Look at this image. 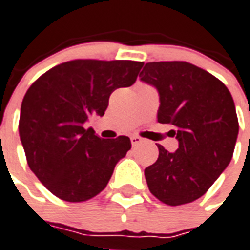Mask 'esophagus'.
<instances>
[{
  "instance_id": "esophagus-1",
  "label": "esophagus",
  "mask_w": 250,
  "mask_h": 250,
  "mask_svg": "<svg viewBox=\"0 0 250 250\" xmlns=\"http://www.w3.org/2000/svg\"><path fill=\"white\" fill-rule=\"evenodd\" d=\"M144 141V139L140 136H137V135H133V136H131V143H132L133 146H136V145L141 144Z\"/></svg>"
}]
</instances>
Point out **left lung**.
I'll return each instance as SVG.
<instances>
[{"label": "left lung", "instance_id": "left-lung-1", "mask_svg": "<svg viewBox=\"0 0 250 250\" xmlns=\"http://www.w3.org/2000/svg\"><path fill=\"white\" fill-rule=\"evenodd\" d=\"M140 78L157 88L158 122L174 125L179 141L175 153L157 145L158 160L145 168L149 190L170 206L194 201L232 158L239 133L232 96L215 76L183 61L149 62Z\"/></svg>", "mask_w": 250, "mask_h": 250}]
</instances>
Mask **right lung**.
I'll return each instance as SVG.
<instances>
[{"label": "right lung", "mask_w": 250, "mask_h": 250, "mask_svg": "<svg viewBox=\"0 0 250 250\" xmlns=\"http://www.w3.org/2000/svg\"><path fill=\"white\" fill-rule=\"evenodd\" d=\"M143 64L68 61L29 86L21 102L19 135L29 168L54 196L82 202L105 189L131 140L101 139L84 123L94 114L102 117L110 94L132 85Z\"/></svg>", "instance_id": "obj_1"}]
</instances>
